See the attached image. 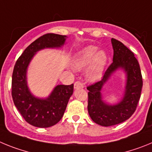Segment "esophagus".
I'll list each match as a JSON object with an SVG mask.
<instances>
[{
    "instance_id": "obj_1",
    "label": "esophagus",
    "mask_w": 152,
    "mask_h": 152,
    "mask_svg": "<svg viewBox=\"0 0 152 152\" xmlns=\"http://www.w3.org/2000/svg\"><path fill=\"white\" fill-rule=\"evenodd\" d=\"M74 88L75 89H80V88H84V85L82 84V83L80 82V81H76L74 84Z\"/></svg>"
}]
</instances>
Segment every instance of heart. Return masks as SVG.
<instances>
[{"label": "heart", "mask_w": 152, "mask_h": 152, "mask_svg": "<svg viewBox=\"0 0 152 152\" xmlns=\"http://www.w3.org/2000/svg\"><path fill=\"white\" fill-rule=\"evenodd\" d=\"M107 62V56L104 51H98L97 47L89 45L75 55L73 67L80 71L88 65L85 72L86 77L91 81H96L101 77Z\"/></svg>", "instance_id": "heart-1"}]
</instances>
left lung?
Here are the masks:
<instances>
[{
	"label": "left lung",
	"instance_id": "left-lung-1",
	"mask_svg": "<svg viewBox=\"0 0 152 152\" xmlns=\"http://www.w3.org/2000/svg\"><path fill=\"white\" fill-rule=\"evenodd\" d=\"M113 58L103 78L89 86L88 110L93 121L103 126H111L126 121L134 113L141 96L142 77L140 66L133 52L115 39H111ZM119 69L126 76L124 95L116 104H108L102 100L101 91L103 85Z\"/></svg>",
	"mask_w": 152,
	"mask_h": 152
}]
</instances>
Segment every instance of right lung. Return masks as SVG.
Returning <instances> with one entry per match:
<instances>
[{
    "label": "right lung",
    "instance_id": "obj_1",
    "mask_svg": "<svg viewBox=\"0 0 152 152\" xmlns=\"http://www.w3.org/2000/svg\"><path fill=\"white\" fill-rule=\"evenodd\" d=\"M66 38V36L54 33L43 35L24 50L14 65L12 75L13 103L24 119L36 127L48 128L61 120L68 100L73 94L74 84H59L53 89L48 97H36L28 88V66L36 52L44 49L61 48Z\"/></svg>",
    "mask_w": 152,
    "mask_h": 152
}]
</instances>
